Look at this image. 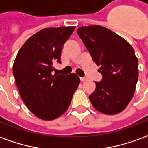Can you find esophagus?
Instances as JSON below:
<instances>
[{"label": "esophagus", "mask_w": 148, "mask_h": 148, "mask_svg": "<svg viewBox=\"0 0 148 148\" xmlns=\"http://www.w3.org/2000/svg\"><path fill=\"white\" fill-rule=\"evenodd\" d=\"M80 80L82 82L85 81V80H87V77H80Z\"/></svg>", "instance_id": "esophagus-1"}]
</instances>
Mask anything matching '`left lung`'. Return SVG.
Returning a JSON list of instances; mask_svg holds the SVG:
<instances>
[{"label": "left lung", "instance_id": "left-lung-1", "mask_svg": "<svg viewBox=\"0 0 148 148\" xmlns=\"http://www.w3.org/2000/svg\"><path fill=\"white\" fill-rule=\"evenodd\" d=\"M102 79L89 96L94 108L105 114H116L126 108L133 97L138 80V59L126 40L99 25L77 30Z\"/></svg>", "mask_w": 148, "mask_h": 148}]
</instances>
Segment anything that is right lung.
<instances>
[{
	"label": "right lung",
	"mask_w": 148,
	"mask_h": 148,
	"mask_svg": "<svg viewBox=\"0 0 148 148\" xmlns=\"http://www.w3.org/2000/svg\"><path fill=\"white\" fill-rule=\"evenodd\" d=\"M75 27L45 28L27 40L17 53L13 75L20 96L37 117L51 121L66 112L80 79L75 73L54 74L64 44Z\"/></svg>",
	"instance_id": "add662e5"
}]
</instances>
